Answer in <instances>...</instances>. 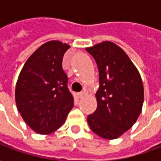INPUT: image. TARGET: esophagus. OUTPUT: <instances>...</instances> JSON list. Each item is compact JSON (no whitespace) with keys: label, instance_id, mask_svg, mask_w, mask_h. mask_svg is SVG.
I'll list each match as a JSON object with an SVG mask.
<instances>
[{"label":"esophagus","instance_id":"1","mask_svg":"<svg viewBox=\"0 0 161 161\" xmlns=\"http://www.w3.org/2000/svg\"><path fill=\"white\" fill-rule=\"evenodd\" d=\"M84 95H85V92H79V93H77V97L79 98L83 97Z\"/></svg>","mask_w":161,"mask_h":161}]
</instances>
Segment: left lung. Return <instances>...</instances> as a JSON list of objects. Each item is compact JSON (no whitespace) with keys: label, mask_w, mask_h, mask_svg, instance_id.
Masks as SVG:
<instances>
[{"label":"left lung","mask_w":161,"mask_h":161,"mask_svg":"<svg viewBox=\"0 0 161 161\" xmlns=\"http://www.w3.org/2000/svg\"><path fill=\"white\" fill-rule=\"evenodd\" d=\"M86 51L97 62L100 83L96 93L97 107L88 115V124L102 138H118L135 124L142 112V77L131 59L115 43L103 41Z\"/></svg>","instance_id":"1"}]
</instances>
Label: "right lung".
<instances>
[{
  "label": "right lung",
  "mask_w": 161,
  "mask_h": 161,
  "mask_svg": "<svg viewBox=\"0 0 161 161\" xmlns=\"http://www.w3.org/2000/svg\"><path fill=\"white\" fill-rule=\"evenodd\" d=\"M69 48L68 44L58 40L43 44L26 60L16 83L18 111L40 135L60 128L74 105L62 68L64 54Z\"/></svg>",
  "instance_id": "obj_1"
}]
</instances>
